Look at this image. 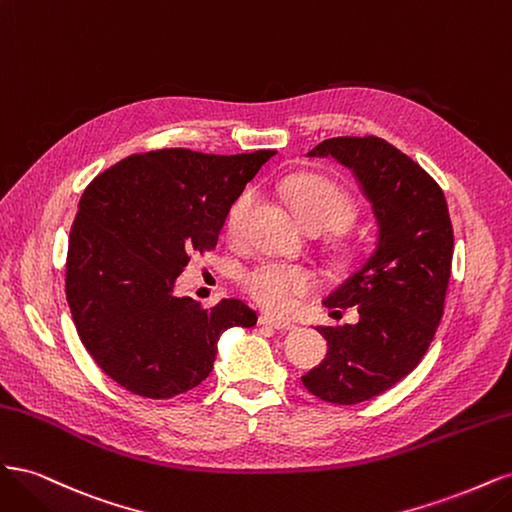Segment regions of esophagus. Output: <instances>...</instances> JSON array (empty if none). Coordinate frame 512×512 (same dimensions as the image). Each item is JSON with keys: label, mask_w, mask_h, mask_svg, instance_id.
I'll return each mask as SVG.
<instances>
[{"label": "esophagus", "mask_w": 512, "mask_h": 512, "mask_svg": "<svg viewBox=\"0 0 512 512\" xmlns=\"http://www.w3.org/2000/svg\"><path fill=\"white\" fill-rule=\"evenodd\" d=\"M258 322L262 324V327H273V329H277V331H290V329H294L292 322L277 320V318H273V316H260Z\"/></svg>", "instance_id": "1"}]
</instances>
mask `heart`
Instances as JSON below:
<instances>
[{
  "label": "heart",
  "instance_id": "b5f03b06",
  "mask_svg": "<svg viewBox=\"0 0 512 512\" xmlns=\"http://www.w3.org/2000/svg\"><path fill=\"white\" fill-rule=\"evenodd\" d=\"M286 198L307 228H337L352 218V200L344 188L327 177L303 173L286 183ZM254 205V192H241L226 215L230 237H239L245 230L247 215ZM245 290L252 299L273 314H288L303 294L314 288V273L307 269L284 265V262H262L243 277Z\"/></svg>",
  "mask_w": 512,
  "mask_h": 512
}]
</instances>
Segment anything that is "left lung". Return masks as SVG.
Here are the masks:
<instances>
[{
    "label": "left lung",
    "mask_w": 512,
    "mask_h": 512,
    "mask_svg": "<svg viewBox=\"0 0 512 512\" xmlns=\"http://www.w3.org/2000/svg\"><path fill=\"white\" fill-rule=\"evenodd\" d=\"M307 158L352 170L376 220L374 245L322 301L356 307L359 322L318 327L327 359L301 378L312 395L352 406L389 391L425 356L444 312L453 226L440 185L384 138H329Z\"/></svg>",
    "instance_id": "1"
}]
</instances>
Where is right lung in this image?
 <instances>
[{
    "instance_id": "add662e5",
    "label": "right lung",
    "mask_w": 512,
    "mask_h": 512,
    "mask_svg": "<svg viewBox=\"0 0 512 512\" xmlns=\"http://www.w3.org/2000/svg\"><path fill=\"white\" fill-rule=\"evenodd\" d=\"M275 153L147 151L85 188L66 297L91 359L123 389L149 399L188 393L211 374L222 333L256 324L239 299L205 309L177 297L175 284L192 254L213 250L230 205Z\"/></svg>"
}]
</instances>
